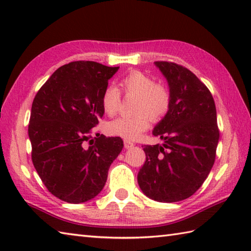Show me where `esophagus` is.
Masks as SVG:
<instances>
[{
    "instance_id": "esophagus-1",
    "label": "esophagus",
    "mask_w": 251,
    "mask_h": 251,
    "mask_svg": "<svg viewBox=\"0 0 251 251\" xmlns=\"http://www.w3.org/2000/svg\"><path fill=\"white\" fill-rule=\"evenodd\" d=\"M134 146H135V145H134V143H132L131 141L124 140V147H125V149H131Z\"/></svg>"
}]
</instances>
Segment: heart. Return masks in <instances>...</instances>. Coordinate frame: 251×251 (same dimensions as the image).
I'll return each instance as SVG.
<instances>
[{"label":"heart","instance_id":"obj_1","mask_svg":"<svg viewBox=\"0 0 251 251\" xmlns=\"http://www.w3.org/2000/svg\"><path fill=\"white\" fill-rule=\"evenodd\" d=\"M121 87L126 96L137 97L135 115L122 116L106 124V131L112 136L135 140L148 129L152 121L157 122L167 114L172 96L166 86L140 71H131L121 79ZM121 94L115 86H108L101 96V106L105 114L114 115L120 108Z\"/></svg>","mask_w":251,"mask_h":251}]
</instances>
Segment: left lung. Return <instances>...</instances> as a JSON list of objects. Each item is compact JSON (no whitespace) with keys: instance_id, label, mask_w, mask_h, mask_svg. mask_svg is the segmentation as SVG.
<instances>
[{"instance_id":"1","label":"left lung","mask_w":251,"mask_h":251,"mask_svg":"<svg viewBox=\"0 0 251 251\" xmlns=\"http://www.w3.org/2000/svg\"><path fill=\"white\" fill-rule=\"evenodd\" d=\"M167 79L170 108L152 134L163 145L145 146L138 184L150 199L175 202L199 190L214 166L219 141L212 95L194 73L177 63L156 61Z\"/></svg>"}]
</instances>
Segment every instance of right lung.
<instances>
[{
  "mask_svg": "<svg viewBox=\"0 0 251 251\" xmlns=\"http://www.w3.org/2000/svg\"><path fill=\"white\" fill-rule=\"evenodd\" d=\"M120 67L73 61L51 74L35 95L29 138L32 162L58 199L81 204L103 189L123 147L120 137L92 134L103 116L101 96Z\"/></svg>",
  "mask_w": 251,
  "mask_h": 251,
  "instance_id": "1",
  "label": "right lung"
}]
</instances>
